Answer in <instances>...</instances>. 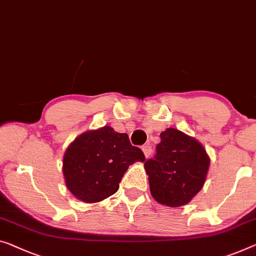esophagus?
I'll return each instance as SVG.
<instances>
[{
    "label": "esophagus",
    "instance_id": "obj_1",
    "mask_svg": "<svg viewBox=\"0 0 256 256\" xmlns=\"http://www.w3.org/2000/svg\"><path fill=\"white\" fill-rule=\"evenodd\" d=\"M142 152L146 158H150L152 155V147L148 146V144H144V146H142Z\"/></svg>",
    "mask_w": 256,
    "mask_h": 256
}]
</instances>
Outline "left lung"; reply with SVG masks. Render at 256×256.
I'll return each instance as SVG.
<instances>
[{
  "mask_svg": "<svg viewBox=\"0 0 256 256\" xmlns=\"http://www.w3.org/2000/svg\"><path fill=\"white\" fill-rule=\"evenodd\" d=\"M160 136L155 156L144 162L150 193L161 204L180 207L202 188L210 161L199 141L176 128Z\"/></svg>",
  "mask_w": 256,
  "mask_h": 256,
  "instance_id": "left-lung-1",
  "label": "left lung"
}]
</instances>
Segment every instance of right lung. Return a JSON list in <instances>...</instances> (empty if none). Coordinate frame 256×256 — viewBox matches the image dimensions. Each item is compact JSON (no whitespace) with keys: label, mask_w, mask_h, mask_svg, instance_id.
Instances as JSON below:
<instances>
[{"label":"right lung","mask_w":256,"mask_h":256,"mask_svg":"<svg viewBox=\"0 0 256 256\" xmlns=\"http://www.w3.org/2000/svg\"><path fill=\"white\" fill-rule=\"evenodd\" d=\"M138 161H144V152L132 146L126 133L104 126L82 133L68 147L63 174L70 192L93 204L116 193L128 166Z\"/></svg>","instance_id":"obj_1"}]
</instances>
